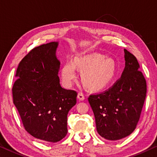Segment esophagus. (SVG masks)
I'll list each match as a JSON object with an SVG mask.
<instances>
[{
	"instance_id": "esophagus-1",
	"label": "esophagus",
	"mask_w": 157,
	"mask_h": 157,
	"mask_svg": "<svg viewBox=\"0 0 157 157\" xmlns=\"http://www.w3.org/2000/svg\"><path fill=\"white\" fill-rule=\"evenodd\" d=\"M78 98L79 101H84V98H85V97H84L83 93H82V92H79L78 94Z\"/></svg>"
}]
</instances>
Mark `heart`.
Returning <instances> with one entry per match:
<instances>
[{"label": "heart", "instance_id": "obj_1", "mask_svg": "<svg viewBox=\"0 0 157 157\" xmlns=\"http://www.w3.org/2000/svg\"><path fill=\"white\" fill-rule=\"evenodd\" d=\"M76 67L81 73L82 82L91 90L101 89L113 80L116 71L113 59L100 54L78 56L74 61H69L61 69V78L66 86H71L77 77Z\"/></svg>", "mask_w": 157, "mask_h": 157}]
</instances>
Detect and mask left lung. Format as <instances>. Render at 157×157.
Masks as SVG:
<instances>
[{
    "mask_svg": "<svg viewBox=\"0 0 157 157\" xmlns=\"http://www.w3.org/2000/svg\"><path fill=\"white\" fill-rule=\"evenodd\" d=\"M124 58L121 78L108 90L88 98L97 131L110 140H120L135 130L146 97V80L138 60L126 49Z\"/></svg>",
    "mask_w": 157,
    "mask_h": 157,
    "instance_id": "obj_1",
    "label": "left lung"
}]
</instances>
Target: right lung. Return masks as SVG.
I'll list each match as a JSON object with an SVG mask.
<instances>
[{
	"mask_svg": "<svg viewBox=\"0 0 157 157\" xmlns=\"http://www.w3.org/2000/svg\"><path fill=\"white\" fill-rule=\"evenodd\" d=\"M58 42L35 47L20 61L12 87L13 103L26 131L37 139L56 143L66 136L67 115L78 93L61 87Z\"/></svg>",
	"mask_w": 157,
	"mask_h": 157,
	"instance_id": "add662e5",
	"label": "right lung"
}]
</instances>
